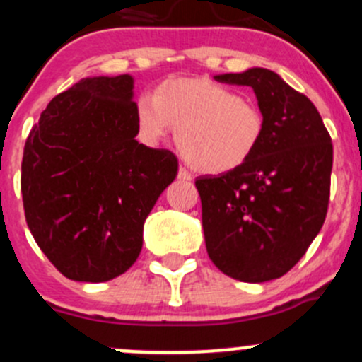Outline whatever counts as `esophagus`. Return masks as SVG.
<instances>
[{
  "label": "esophagus",
  "instance_id": "obj_1",
  "mask_svg": "<svg viewBox=\"0 0 362 362\" xmlns=\"http://www.w3.org/2000/svg\"><path fill=\"white\" fill-rule=\"evenodd\" d=\"M177 177H180V180H182V181L192 180V176H189L188 170H186L185 167H180V170H177Z\"/></svg>",
  "mask_w": 362,
  "mask_h": 362
}]
</instances>
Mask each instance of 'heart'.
Here are the masks:
<instances>
[{"label": "heart", "mask_w": 362, "mask_h": 362, "mask_svg": "<svg viewBox=\"0 0 362 362\" xmlns=\"http://www.w3.org/2000/svg\"><path fill=\"white\" fill-rule=\"evenodd\" d=\"M135 123L149 146L165 141L176 128L182 158L202 174L238 170L255 155L266 130L253 100L202 77L163 81L153 100H137Z\"/></svg>", "instance_id": "heart-1"}]
</instances>
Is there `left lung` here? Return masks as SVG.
<instances>
[{"label": "left lung", "instance_id": "1", "mask_svg": "<svg viewBox=\"0 0 362 362\" xmlns=\"http://www.w3.org/2000/svg\"><path fill=\"white\" fill-rule=\"evenodd\" d=\"M250 86L266 119L243 167L195 180L207 255L234 280L262 284L292 269L324 225L332 144L317 107L267 68L214 75Z\"/></svg>", "mask_w": 362, "mask_h": 362}]
</instances>
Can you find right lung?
Listing matches in <instances>:
<instances>
[{
	"label": "right lung",
	"mask_w": 362,
	"mask_h": 362,
	"mask_svg": "<svg viewBox=\"0 0 362 362\" xmlns=\"http://www.w3.org/2000/svg\"><path fill=\"white\" fill-rule=\"evenodd\" d=\"M132 75L88 77L49 102L24 146L21 192L35 241L63 276L100 284L130 269L177 158L137 137Z\"/></svg>",
	"instance_id": "right-lung-1"
}]
</instances>
